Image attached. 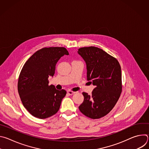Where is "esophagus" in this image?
I'll return each mask as SVG.
<instances>
[{"label":"esophagus","mask_w":149,"mask_h":149,"mask_svg":"<svg viewBox=\"0 0 149 149\" xmlns=\"http://www.w3.org/2000/svg\"><path fill=\"white\" fill-rule=\"evenodd\" d=\"M67 93L69 94V95H73L74 94H75V92L72 91H71V90H68L67 91Z\"/></svg>","instance_id":"obj_1"}]
</instances>
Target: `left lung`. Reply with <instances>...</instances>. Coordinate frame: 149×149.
Listing matches in <instances>:
<instances>
[{
	"label": "left lung",
	"mask_w": 149,
	"mask_h": 149,
	"mask_svg": "<svg viewBox=\"0 0 149 149\" xmlns=\"http://www.w3.org/2000/svg\"><path fill=\"white\" fill-rule=\"evenodd\" d=\"M78 53L86 63L87 80L95 86L91 95L82 93L84 99L79 110L90 118L98 119L109 114L119 99L121 67L114 57L97 47L81 48Z\"/></svg>",
	"instance_id": "left-lung-1"
}]
</instances>
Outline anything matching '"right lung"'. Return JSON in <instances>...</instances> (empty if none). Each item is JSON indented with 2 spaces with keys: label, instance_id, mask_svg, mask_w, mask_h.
<instances>
[{
  "label": "right lung",
  "instance_id": "right-lung-1",
  "mask_svg": "<svg viewBox=\"0 0 149 149\" xmlns=\"http://www.w3.org/2000/svg\"><path fill=\"white\" fill-rule=\"evenodd\" d=\"M69 53L63 47L42 48L25 62L20 73L17 90L24 107L33 116L48 118L59 110L65 90H58L49 86L48 78L55 74L58 60Z\"/></svg>",
  "mask_w": 149,
  "mask_h": 149
}]
</instances>
